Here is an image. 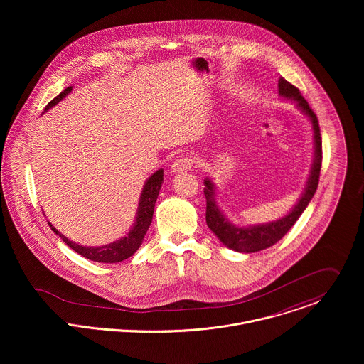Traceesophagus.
<instances>
[{"mask_svg":"<svg viewBox=\"0 0 364 364\" xmlns=\"http://www.w3.org/2000/svg\"><path fill=\"white\" fill-rule=\"evenodd\" d=\"M193 162L195 159L192 156H183L176 158L172 165H171V171L173 173H179V172H186V171H191L192 166H193Z\"/></svg>","mask_w":364,"mask_h":364,"instance_id":"34e87169","label":"esophagus"}]
</instances>
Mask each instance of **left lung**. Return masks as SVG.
<instances>
[{"mask_svg":"<svg viewBox=\"0 0 364 364\" xmlns=\"http://www.w3.org/2000/svg\"><path fill=\"white\" fill-rule=\"evenodd\" d=\"M279 95L284 100H290L297 104V107L311 120L312 132H314V158H312L310 175L306 183V188L299 199L284 217L263 223V224H254L247 227L234 225L218 208L215 200V186L211 179H205V196H206V223L208 227L215 234V237L230 250L244 254H252L262 250H266L280 241L287 231L294 225L299 217L311 202L312 196L318 188L319 172H321V162H322V141L319 133V124L315 113L312 112L310 105L303 98L299 88L291 85L283 77L279 78Z\"/></svg>","mask_w":364,"mask_h":364,"instance_id":"8db88e82","label":"left lung"}]
</instances>
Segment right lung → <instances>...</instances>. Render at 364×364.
Masks as SVG:
<instances>
[{
	"mask_svg": "<svg viewBox=\"0 0 364 364\" xmlns=\"http://www.w3.org/2000/svg\"><path fill=\"white\" fill-rule=\"evenodd\" d=\"M73 87L65 88L60 95H57L53 100L50 104L46 106L45 110H49L54 105L58 104L63 98H65L70 92H71ZM164 181V169H158L144 183L141 195H140V200H139V208L136 213V220L134 224L132 227V230L127 232V235L122 237L117 241H113L110 244H106L102 247H84L80 245L74 241H70L67 237H64L61 232H58L52 223H49L50 228L53 231L64 241V244H67L73 251H75L77 254H80L81 257L87 258V259L94 260V262H101V263H116V262H122V260L130 258L141 245L144 235L153 221V214H154V208H156V198L161 189Z\"/></svg>",
	"mask_w": 364,
	"mask_h": 364,
	"instance_id": "obj_1",
	"label": "right lung"
}]
</instances>
